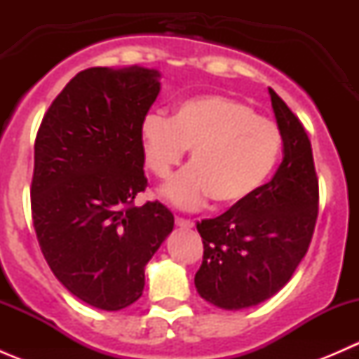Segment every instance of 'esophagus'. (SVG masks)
I'll list each match as a JSON object with an SVG mask.
<instances>
[{"label":"esophagus","instance_id":"34e87169","mask_svg":"<svg viewBox=\"0 0 359 359\" xmlns=\"http://www.w3.org/2000/svg\"><path fill=\"white\" fill-rule=\"evenodd\" d=\"M175 226L180 227V229H193L194 222L182 219V217H175Z\"/></svg>","mask_w":359,"mask_h":359}]
</instances>
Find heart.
<instances>
[{
    "instance_id": "1",
    "label": "heart",
    "mask_w": 359,
    "mask_h": 359,
    "mask_svg": "<svg viewBox=\"0 0 359 359\" xmlns=\"http://www.w3.org/2000/svg\"><path fill=\"white\" fill-rule=\"evenodd\" d=\"M144 156L166 179L191 149V166L161 189L165 200L196 210L208 198L219 206L240 205L257 193L276 166L281 132L248 104L222 95L180 102L172 119L149 112L140 123Z\"/></svg>"
}]
</instances>
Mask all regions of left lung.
<instances>
[{
    "label": "left lung",
    "mask_w": 359,
    "mask_h": 359,
    "mask_svg": "<svg viewBox=\"0 0 359 359\" xmlns=\"http://www.w3.org/2000/svg\"><path fill=\"white\" fill-rule=\"evenodd\" d=\"M283 140V161L271 182L215 219L198 222L203 262L194 276L206 302L227 311L271 299L306 255L318 219V179L302 123L269 88Z\"/></svg>",
    "instance_id": "8db88e82"
}]
</instances>
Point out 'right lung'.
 Listing matches in <instances>:
<instances>
[{
	"label": "right lung",
	"mask_w": 359,
	"mask_h": 359,
	"mask_svg": "<svg viewBox=\"0 0 359 359\" xmlns=\"http://www.w3.org/2000/svg\"><path fill=\"white\" fill-rule=\"evenodd\" d=\"M159 71L140 66L78 72L46 111L34 144L31 208L57 280L88 306L128 307L144 269L173 229L146 191L140 123L156 100Z\"/></svg>",
	"instance_id": "right-lung-1"
}]
</instances>
